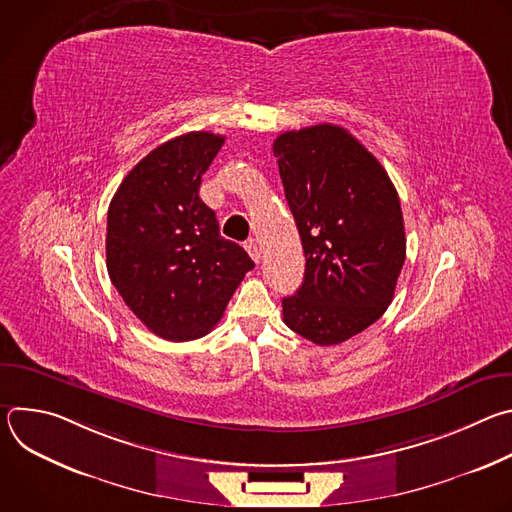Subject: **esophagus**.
I'll return each mask as SVG.
<instances>
[{
    "mask_svg": "<svg viewBox=\"0 0 512 512\" xmlns=\"http://www.w3.org/2000/svg\"><path fill=\"white\" fill-rule=\"evenodd\" d=\"M245 249H247V253L251 255V259H253L255 263H259V259H261V249H259V245H257L255 241H249V243H245Z\"/></svg>",
    "mask_w": 512,
    "mask_h": 512,
    "instance_id": "obj_1",
    "label": "esophagus"
}]
</instances>
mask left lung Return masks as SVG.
<instances>
[{"label": "left lung", "instance_id": "obj_1", "mask_svg": "<svg viewBox=\"0 0 512 512\" xmlns=\"http://www.w3.org/2000/svg\"><path fill=\"white\" fill-rule=\"evenodd\" d=\"M279 176L306 255L304 283L283 298V322L320 346L375 324L405 263L397 190L344 127L322 123L273 141Z\"/></svg>", "mask_w": 512, "mask_h": 512}]
</instances>
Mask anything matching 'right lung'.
<instances>
[{
    "label": "right lung",
    "mask_w": 512,
    "mask_h": 512,
    "mask_svg": "<svg viewBox=\"0 0 512 512\" xmlns=\"http://www.w3.org/2000/svg\"><path fill=\"white\" fill-rule=\"evenodd\" d=\"M225 137L190 131L145 156L107 212V271L127 308L154 334L184 342L208 334L255 267L221 237L198 188Z\"/></svg>",
    "instance_id": "add662e5"
}]
</instances>
